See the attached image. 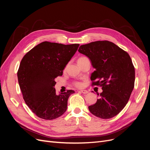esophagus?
I'll list each match as a JSON object with an SVG mask.
<instances>
[{
  "instance_id": "obj_1",
  "label": "esophagus",
  "mask_w": 150,
  "mask_h": 150,
  "mask_svg": "<svg viewBox=\"0 0 150 150\" xmlns=\"http://www.w3.org/2000/svg\"><path fill=\"white\" fill-rule=\"evenodd\" d=\"M80 92H81V93H83V94H87V93H89L87 90H84V89L81 90V91H80Z\"/></svg>"
}]
</instances>
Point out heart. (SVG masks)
Returning a JSON list of instances; mask_svg holds the SVG:
<instances>
[{
	"mask_svg": "<svg viewBox=\"0 0 150 150\" xmlns=\"http://www.w3.org/2000/svg\"><path fill=\"white\" fill-rule=\"evenodd\" d=\"M86 59H88L87 57H84V56H83V57H79V58L78 59V62H81V61H83L86 60ZM74 84H75L76 86H77V87H81V86H82V84H81V83H79V82H76V83H74Z\"/></svg>",
	"mask_w": 150,
	"mask_h": 150,
	"instance_id": "1",
	"label": "heart"
}]
</instances>
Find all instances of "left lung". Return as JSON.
<instances>
[{
    "label": "left lung",
    "instance_id": "8db88e82",
    "mask_svg": "<svg viewBox=\"0 0 150 150\" xmlns=\"http://www.w3.org/2000/svg\"><path fill=\"white\" fill-rule=\"evenodd\" d=\"M78 51L89 59L95 69L91 76L93 85L102 86L100 98L88 107L89 111L102 119L116 116L134 88L135 71L129 54L108 40L81 45Z\"/></svg>",
    "mask_w": 150,
    "mask_h": 150
}]
</instances>
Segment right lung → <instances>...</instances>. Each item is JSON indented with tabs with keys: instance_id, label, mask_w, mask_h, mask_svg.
<instances>
[{
	"instance_id": "add662e5",
	"label": "right lung",
	"mask_w": 150,
	"mask_h": 150,
	"mask_svg": "<svg viewBox=\"0 0 150 150\" xmlns=\"http://www.w3.org/2000/svg\"><path fill=\"white\" fill-rule=\"evenodd\" d=\"M79 46L45 41L22 58L17 72L19 84L26 104L40 118L54 120L66 112L68 98L74 91L56 94L54 79L62 75Z\"/></svg>"
}]
</instances>
